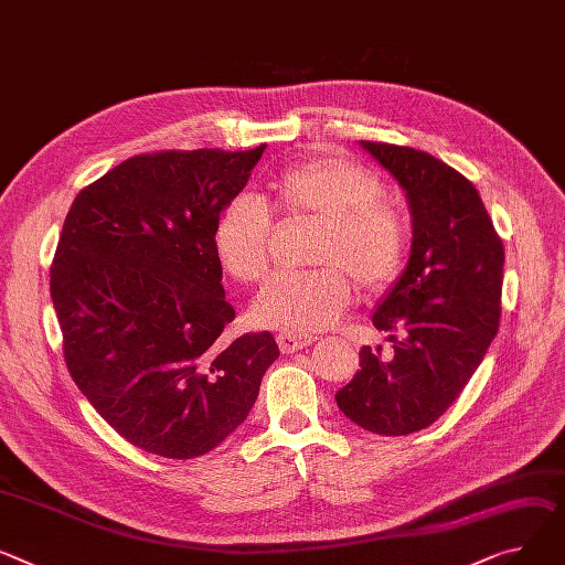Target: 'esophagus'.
<instances>
[{"label":"esophagus","instance_id":"esophagus-1","mask_svg":"<svg viewBox=\"0 0 565 565\" xmlns=\"http://www.w3.org/2000/svg\"><path fill=\"white\" fill-rule=\"evenodd\" d=\"M313 341H316L313 335H297V333H279V335H277L279 350H281L284 354H292V352H297V350L309 348Z\"/></svg>","mask_w":565,"mask_h":565}]
</instances>
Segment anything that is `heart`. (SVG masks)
<instances>
[{
	"label": "heart",
	"mask_w": 565,
	"mask_h": 565,
	"mask_svg": "<svg viewBox=\"0 0 565 565\" xmlns=\"http://www.w3.org/2000/svg\"><path fill=\"white\" fill-rule=\"evenodd\" d=\"M270 191L281 211L322 220L313 258L324 268L275 275L254 297L258 324L286 333L327 329L352 305L350 274L377 292L402 273L406 224L384 202V181L370 168L324 154L281 170ZM270 241V206L254 193L234 195L215 217V256L238 281H258L268 273Z\"/></svg>",
	"instance_id": "1"
}]
</instances>
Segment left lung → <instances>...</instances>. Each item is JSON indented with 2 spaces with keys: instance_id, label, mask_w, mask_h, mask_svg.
Returning a JSON list of instances; mask_svg holds the SVG:
<instances>
[{
  "instance_id": "obj_1",
  "label": "left lung",
  "mask_w": 565,
  "mask_h": 565,
  "mask_svg": "<svg viewBox=\"0 0 565 565\" xmlns=\"http://www.w3.org/2000/svg\"><path fill=\"white\" fill-rule=\"evenodd\" d=\"M359 145L404 191L413 241L404 273L372 313L393 354L365 345L335 404L372 434L406 436L452 406L493 343L504 247L477 188L455 168L411 147Z\"/></svg>"
}]
</instances>
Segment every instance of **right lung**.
<instances>
[{"label": "right lung", "mask_w": 565, "mask_h": 565, "mask_svg": "<svg viewBox=\"0 0 565 565\" xmlns=\"http://www.w3.org/2000/svg\"><path fill=\"white\" fill-rule=\"evenodd\" d=\"M263 149L122 161L77 195L52 263V302L74 384L131 445L211 452L249 416L279 356L270 331L222 338L236 311L213 249L215 217Z\"/></svg>", "instance_id": "1"}]
</instances>
